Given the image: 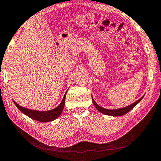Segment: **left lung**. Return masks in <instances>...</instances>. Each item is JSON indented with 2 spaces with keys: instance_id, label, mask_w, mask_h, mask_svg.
<instances>
[{
  "instance_id": "8db88e82",
  "label": "left lung",
  "mask_w": 161,
  "mask_h": 161,
  "mask_svg": "<svg viewBox=\"0 0 161 161\" xmlns=\"http://www.w3.org/2000/svg\"><path fill=\"white\" fill-rule=\"evenodd\" d=\"M144 97H141L139 100L136 101V102L133 103V104L130 105L129 106H127L125 108H120V109H116V110H109V109H105V108H103L100 107V105H98L97 104L95 101L94 100L93 97H92V102H93L94 105H95L96 108L99 111L101 112L102 114H106V115H108V116H122V115H125V114H126L127 113H128V112L130 111L131 109H133L134 106H136V105L138 104V103L140 102L141 100H142V98Z\"/></svg>"
}]
</instances>
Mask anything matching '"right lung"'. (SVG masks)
<instances>
[{"mask_svg": "<svg viewBox=\"0 0 161 161\" xmlns=\"http://www.w3.org/2000/svg\"><path fill=\"white\" fill-rule=\"evenodd\" d=\"M65 97H66V94L64 97L62 101L60 103V105L56 108L50 110V111H35V110H31L25 108L19 105L17 103L14 101V103L15 105L17 107L19 111H21L23 114H25V115L29 116L30 118L39 121V122H48L50 121H53L56 119V118H58L59 116L61 115V112H62L64 107L65 104Z\"/></svg>", "mask_w": 161, "mask_h": 161, "instance_id": "1", "label": "right lung"}]
</instances>
